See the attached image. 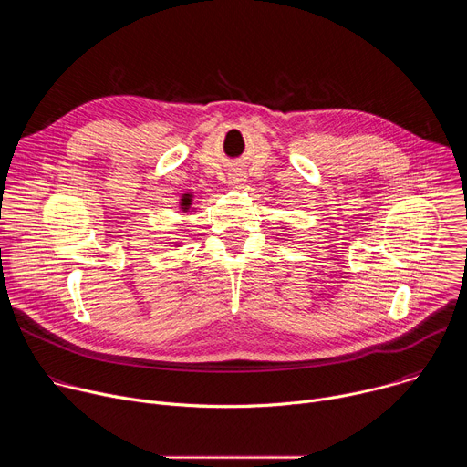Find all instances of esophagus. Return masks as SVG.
I'll return each instance as SVG.
<instances>
[{
	"instance_id": "esophagus-1",
	"label": "esophagus",
	"mask_w": 467,
	"mask_h": 467,
	"mask_svg": "<svg viewBox=\"0 0 467 467\" xmlns=\"http://www.w3.org/2000/svg\"><path fill=\"white\" fill-rule=\"evenodd\" d=\"M245 181H247V177H245V173L240 171V170L229 173V184H231L233 188H242V186L245 184Z\"/></svg>"
}]
</instances>
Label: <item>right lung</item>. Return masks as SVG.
<instances>
[{"mask_svg": "<svg viewBox=\"0 0 467 467\" xmlns=\"http://www.w3.org/2000/svg\"><path fill=\"white\" fill-rule=\"evenodd\" d=\"M193 192H188V193H182L181 195V203H179V209H181V213L182 214H188V213H195V209H193ZM175 247H179L177 244H175Z\"/></svg>", "mask_w": 467, "mask_h": 467, "instance_id": "1", "label": "right lung"}]
</instances>
